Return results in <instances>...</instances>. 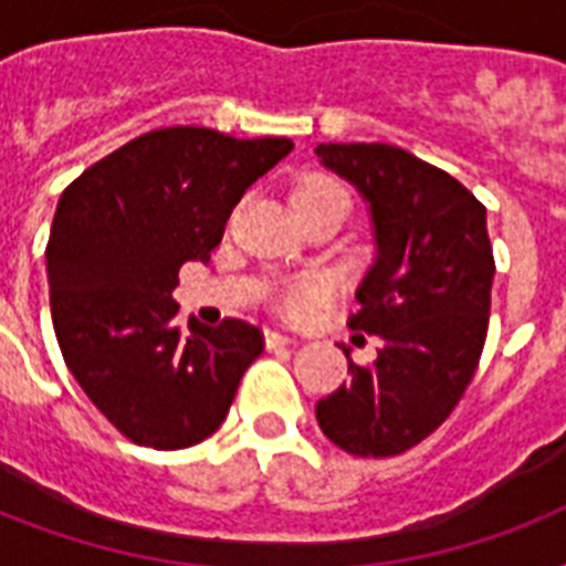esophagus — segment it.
I'll return each mask as SVG.
<instances>
[{
    "instance_id": "esophagus-1",
    "label": "esophagus",
    "mask_w": 566,
    "mask_h": 566,
    "mask_svg": "<svg viewBox=\"0 0 566 566\" xmlns=\"http://www.w3.org/2000/svg\"><path fill=\"white\" fill-rule=\"evenodd\" d=\"M264 337H266V346H270V349H275V346H293V344H296V337L282 335V332H273V328H266Z\"/></svg>"
}]
</instances>
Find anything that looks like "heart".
Listing matches in <instances>:
<instances>
[{
	"mask_svg": "<svg viewBox=\"0 0 566 566\" xmlns=\"http://www.w3.org/2000/svg\"><path fill=\"white\" fill-rule=\"evenodd\" d=\"M293 199H296V208L305 211L311 205L328 202V199H349V193H346V188L340 181L326 179V176H311V179H305L300 188H296ZM328 291H332V287H328L326 279H300V282H293L284 287L282 296H279V308H282L287 317H308L311 311L326 300Z\"/></svg>",
	"mask_w": 566,
	"mask_h": 566,
	"instance_id": "b5f03b06",
	"label": "heart"
}]
</instances>
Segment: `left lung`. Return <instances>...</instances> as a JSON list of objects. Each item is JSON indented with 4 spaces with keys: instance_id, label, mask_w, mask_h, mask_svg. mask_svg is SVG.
I'll use <instances>...</instances> for the list:
<instances>
[{
    "instance_id": "left-lung-1",
    "label": "left lung",
    "mask_w": 566,
    "mask_h": 566,
    "mask_svg": "<svg viewBox=\"0 0 566 566\" xmlns=\"http://www.w3.org/2000/svg\"><path fill=\"white\" fill-rule=\"evenodd\" d=\"M317 158L370 205L376 261L349 328L381 337L376 361H349V385L319 399L317 422L349 455H399L447 420L482 358L496 273L484 205L399 146L319 144Z\"/></svg>"
}]
</instances>
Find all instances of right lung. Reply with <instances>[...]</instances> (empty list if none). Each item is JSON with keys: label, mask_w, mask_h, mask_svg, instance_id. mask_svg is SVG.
Listing matches in <instances>:
<instances>
[{"label": "right lung", "mask_w": 566, "mask_h": 566, "mask_svg": "<svg viewBox=\"0 0 566 566\" xmlns=\"http://www.w3.org/2000/svg\"><path fill=\"white\" fill-rule=\"evenodd\" d=\"M293 144L155 128L78 176L46 243L52 326L66 367L119 434L185 449L220 429L264 335L243 319L176 326L172 287L211 261L231 208Z\"/></svg>", "instance_id": "obj_1"}]
</instances>
